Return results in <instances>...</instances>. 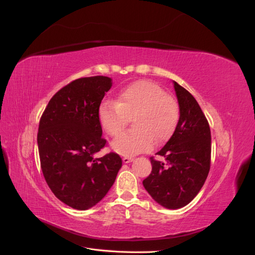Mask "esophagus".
Listing matches in <instances>:
<instances>
[{"label":"esophagus","mask_w":255,"mask_h":255,"mask_svg":"<svg viewBox=\"0 0 255 255\" xmlns=\"http://www.w3.org/2000/svg\"><path fill=\"white\" fill-rule=\"evenodd\" d=\"M122 160L125 164H128V163H129V161L133 160V157L132 156H123Z\"/></svg>","instance_id":"34e87169"}]
</instances>
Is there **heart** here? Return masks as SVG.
Segmentation results:
<instances>
[{
    "instance_id": "1",
    "label": "heart",
    "mask_w": 255,
    "mask_h": 255,
    "mask_svg": "<svg viewBox=\"0 0 255 255\" xmlns=\"http://www.w3.org/2000/svg\"><path fill=\"white\" fill-rule=\"evenodd\" d=\"M132 117L134 128L113 141L122 155L148 150L154 140H167L179 120V104L157 84L139 81L121 90L116 101H103L98 111L100 125L110 136L119 135Z\"/></svg>"
}]
</instances>
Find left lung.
Masks as SVG:
<instances>
[{"instance_id":"left-lung-1","label":"left lung","mask_w":255,"mask_h":255,"mask_svg":"<svg viewBox=\"0 0 255 255\" xmlns=\"http://www.w3.org/2000/svg\"><path fill=\"white\" fill-rule=\"evenodd\" d=\"M180 119L170 139L150 157L152 171L142 184L155 201L166 208H181L194 199L210 172L211 129L201 107L181 85L173 82Z\"/></svg>"}]
</instances>
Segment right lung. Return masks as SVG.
I'll return each mask as SVG.
<instances>
[{
  "mask_svg": "<svg viewBox=\"0 0 255 255\" xmlns=\"http://www.w3.org/2000/svg\"><path fill=\"white\" fill-rule=\"evenodd\" d=\"M111 87L112 79L103 75L74 80L52 97L40 118L37 142L44 180L75 210L101 201L122 166L117 153L94 157L106 145L98 111Z\"/></svg>",
  "mask_w": 255,
  "mask_h": 255,
  "instance_id": "obj_1",
  "label": "right lung"
}]
</instances>
